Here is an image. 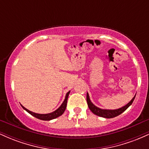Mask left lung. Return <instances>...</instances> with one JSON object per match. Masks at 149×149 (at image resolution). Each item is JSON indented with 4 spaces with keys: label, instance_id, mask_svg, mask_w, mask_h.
I'll list each match as a JSON object with an SVG mask.
<instances>
[{
    "label": "left lung",
    "instance_id": "1",
    "mask_svg": "<svg viewBox=\"0 0 149 149\" xmlns=\"http://www.w3.org/2000/svg\"><path fill=\"white\" fill-rule=\"evenodd\" d=\"M136 96V95H135ZM135 96L132 99V100L129 103L126 104L124 107L120 108V109H114V110H109V109H102L100 108H98L96 107L95 105H94L92 103V102L90 101V97H89L88 93H87V102H88V105L89 109H90V111L93 113L95 115L100 116V117L106 118H112L116 117V116H119L120 114H121L122 113H123L126 109H127L132 104L133 101H134Z\"/></svg>",
    "mask_w": 149,
    "mask_h": 149
}]
</instances>
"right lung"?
<instances>
[{
	"label": "right lung",
	"mask_w": 149,
	"mask_h": 149,
	"mask_svg": "<svg viewBox=\"0 0 149 149\" xmlns=\"http://www.w3.org/2000/svg\"><path fill=\"white\" fill-rule=\"evenodd\" d=\"M69 93H70V91L68 92L67 93H66V97H65V100L64 102H63V103L61 104V105L60 106V107L58 108L56 111H53L52 113H46V114L36 113H33V112L31 111H29V110H28V109H26V108L24 107L22 105H21V106L25 111H26L29 113H30L31 115L34 116V117L36 118L42 120H50L54 119V118H56L59 117V116H61L63 113H64L65 109H66V108L67 100H68V97H69Z\"/></svg>",
	"instance_id": "obj_1"
}]
</instances>
